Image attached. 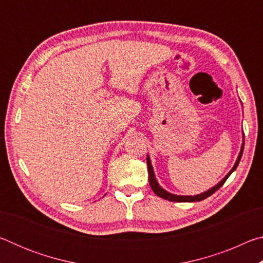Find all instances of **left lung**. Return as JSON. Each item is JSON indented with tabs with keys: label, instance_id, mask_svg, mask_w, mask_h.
Returning a JSON list of instances; mask_svg holds the SVG:
<instances>
[{
	"label": "left lung",
	"instance_id": "1",
	"mask_svg": "<svg viewBox=\"0 0 263 263\" xmlns=\"http://www.w3.org/2000/svg\"><path fill=\"white\" fill-rule=\"evenodd\" d=\"M243 145H245V139L242 137V145H241V149H240V153L238 155V159L237 161H235L233 168L231 169V171L228 173V175H226L224 179H222L219 183L216 184L215 186H212L206 191H204V193L199 194V195H195V196H181V195H174V194H171L168 193L167 190H164L163 188L159 185L157 179H155V174H154V171H153V167H152V163H151V159L147 155V169H148V180H149V185L152 190L154 191V194L159 196V197H161L163 199H168V201L171 202H198V201H203V199H205L209 196H211L213 193H216V191L220 188V186L225 183V181L229 179V176L232 174V173L235 171V168L238 167V164L240 162V159L242 157V152H243Z\"/></svg>",
	"mask_w": 263,
	"mask_h": 263
}]
</instances>
